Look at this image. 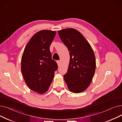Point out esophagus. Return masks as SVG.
<instances>
[{"instance_id":"1","label":"esophagus","mask_w":122,"mask_h":122,"mask_svg":"<svg viewBox=\"0 0 122 122\" xmlns=\"http://www.w3.org/2000/svg\"><path fill=\"white\" fill-rule=\"evenodd\" d=\"M56 62H57V64H58V66H59L60 65V61H59V60H57Z\"/></svg>"}]
</instances>
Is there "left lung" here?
I'll return each instance as SVG.
<instances>
[{"label":"left lung","mask_w":122,"mask_h":122,"mask_svg":"<svg viewBox=\"0 0 122 122\" xmlns=\"http://www.w3.org/2000/svg\"><path fill=\"white\" fill-rule=\"evenodd\" d=\"M58 34L70 54L64 80L70 91L82 92L89 87L95 73L96 59L93 50L82 34L75 29H62Z\"/></svg>","instance_id":"1"}]
</instances>
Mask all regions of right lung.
<instances>
[{"instance_id":"add662e5","label":"right lung","mask_w":122,"mask_h":122,"mask_svg":"<svg viewBox=\"0 0 122 122\" xmlns=\"http://www.w3.org/2000/svg\"><path fill=\"white\" fill-rule=\"evenodd\" d=\"M56 32L41 30L34 34L25 47L21 58V72L32 90L42 94L48 90L58 69L52 59L50 46Z\"/></svg>"}]
</instances>
